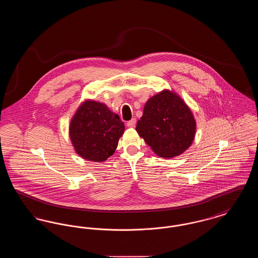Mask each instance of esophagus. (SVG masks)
<instances>
[{"instance_id":"obj_1","label":"esophagus","mask_w":258,"mask_h":258,"mask_svg":"<svg viewBox=\"0 0 258 258\" xmlns=\"http://www.w3.org/2000/svg\"><path fill=\"white\" fill-rule=\"evenodd\" d=\"M135 124H136V120H135V118L132 119L131 121H128V122L126 123V125H127L128 127H135Z\"/></svg>"}]
</instances>
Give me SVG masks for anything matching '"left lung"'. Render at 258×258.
Returning a JSON list of instances; mask_svg holds the SVG:
<instances>
[{"mask_svg":"<svg viewBox=\"0 0 258 258\" xmlns=\"http://www.w3.org/2000/svg\"><path fill=\"white\" fill-rule=\"evenodd\" d=\"M196 119L184 100L169 90L148 99L136 132L160 158L184 153L196 136Z\"/></svg>","mask_w":258,"mask_h":258,"instance_id":"8db88e82","label":"left lung"}]
</instances>
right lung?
<instances>
[{
  "instance_id": "obj_1",
  "label": "right lung",
  "mask_w": 258,
  "mask_h": 258,
  "mask_svg": "<svg viewBox=\"0 0 258 258\" xmlns=\"http://www.w3.org/2000/svg\"><path fill=\"white\" fill-rule=\"evenodd\" d=\"M123 131L124 124L117 114L104 103L88 99L71 121L70 137L81 158L102 162L114 154Z\"/></svg>"
}]
</instances>
